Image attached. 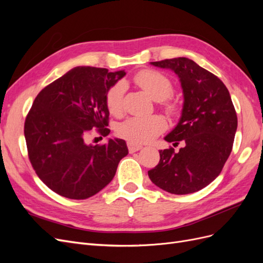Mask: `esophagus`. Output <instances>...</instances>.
Masks as SVG:
<instances>
[{"label": "esophagus", "mask_w": 263, "mask_h": 263, "mask_svg": "<svg viewBox=\"0 0 263 263\" xmlns=\"http://www.w3.org/2000/svg\"><path fill=\"white\" fill-rule=\"evenodd\" d=\"M127 147H128V150L130 154L136 153V151H138L142 148V146L140 144H136V142H133V141L127 142Z\"/></svg>", "instance_id": "34e87169"}]
</instances>
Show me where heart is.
Here are the masks:
<instances>
[{
	"mask_svg": "<svg viewBox=\"0 0 263 263\" xmlns=\"http://www.w3.org/2000/svg\"><path fill=\"white\" fill-rule=\"evenodd\" d=\"M134 81L142 90L146 91L156 101H164L173 93V85L169 78L155 70H142L134 77ZM125 84L117 82L106 92L105 103L110 114L118 115L122 112ZM169 112H176V105L165 104ZM165 127L163 118L160 116L130 117L118 126L119 137L133 142H146L158 136Z\"/></svg>",
	"mask_w": 263,
	"mask_h": 263,
	"instance_id": "obj_1",
	"label": "heart"
}]
</instances>
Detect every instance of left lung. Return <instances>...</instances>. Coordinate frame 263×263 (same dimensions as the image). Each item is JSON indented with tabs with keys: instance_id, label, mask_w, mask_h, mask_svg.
Listing matches in <instances>:
<instances>
[{
	"instance_id": "8db88e82",
	"label": "left lung",
	"mask_w": 263,
	"mask_h": 263,
	"mask_svg": "<svg viewBox=\"0 0 263 263\" xmlns=\"http://www.w3.org/2000/svg\"><path fill=\"white\" fill-rule=\"evenodd\" d=\"M179 78L183 108L177 126L164 140L184 147L159 150L160 161L148 171L153 183L172 194H190L216 179L232 153L237 115L226 85L189 58L150 62Z\"/></svg>"
}]
</instances>
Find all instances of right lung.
<instances>
[{
	"label": "right lung",
	"instance_id": "obj_1",
	"mask_svg": "<svg viewBox=\"0 0 263 263\" xmlns=\"http://www.w3.org/2000/svg\"><path fill=\"white\" fill-rule=\"evenodd\" d=\"M126 74L104 68L76 67L47 85L26 117L25 134L31 165L45 184L71 200H85L113 180L128 155L125 140L87 144L92 129L109 134L105 97Z\"/></svg>",
	"mask_w": 263,
	"mask_h": 263
}]
</instances>
